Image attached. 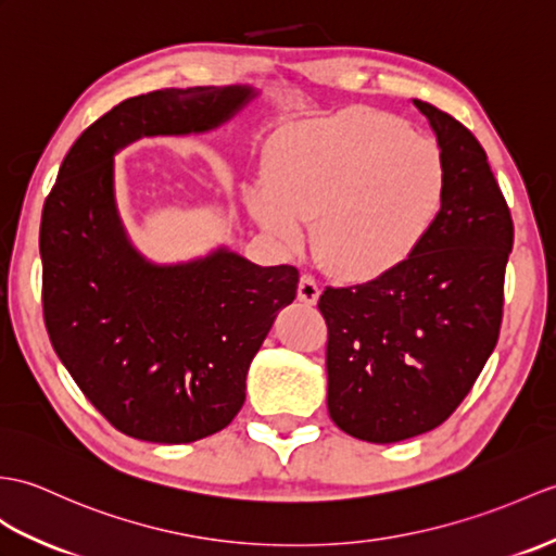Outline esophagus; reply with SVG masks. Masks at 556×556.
<instances>
[{"label":"esophagus","instance_id":"1","mask_svg":"<svg viewBox=\"0 0 556 556\" xmlns=\"http://www.w3.org/2000/svg\"><path fill=\"white\" fill-rule=\"evenodd\" d=\"M299 301L305 305H317L319 287L313 277H301L299 281Z\"/></svg>","mask_w":556,"mask_h":556}]
</instances>
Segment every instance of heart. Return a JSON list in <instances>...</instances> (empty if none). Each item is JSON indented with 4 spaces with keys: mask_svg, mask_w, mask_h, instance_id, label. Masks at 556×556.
<instances>
[{
    "mask_svg": "<svg viewBox=\"0 0 556 556\" xmlns=\"http://www.w3.org/2000/svg\"><path fill=\"white\" fill-rule=\"evenodd\" d=\"M445 191V156L431 137L389 113L343 109L281 127L247 203L283 249H299L313 223L319 263L341 281L371 283L419 253Z\"/></svg>",
    "mask_w": 556,
    "mask_h": 556,
    "instance_id": "heart-1",
    "label": "heart"
}]
</instances>
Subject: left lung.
Wrapping results in <instances>:
<instances>
[{
  "label": "left lung",
  "instance_id": "left-lung-1",
  "mask_svg": "<svg viewBox=\"0 0 556 556\" xmlns=\"http://www.w3.org/2000/svg\"><path fill=\"white\" fill-rule=\"evenodd\" d=\"M447 165L443 213L419 253L381 281L327 289V407L341 431L397 443L441 426L495 351L514 243L488 156L453 115L419 99Z\"/></svg>",
  "mask_w": 556,
  "mask_h": 556
}]
</instances>
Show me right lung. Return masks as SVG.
<instances>
[{"mask_svg": "<svg viewBox=\"0 0 556 556\" xmlns=\"http://www.w3.org/2000/svg\"><path fill=\"white\" fill-rule=\"evenodd\" d=\"M249 85L156 89L121 101L77 137L45 201V325L59 359L103 417L149 443L223 431L299 269L261 267L219 247L159 265L127 237L115 153L141 137L203 135L253 101Z\"/></svg>", "mask_w": 556, "mask_h": 556, "instance_id": "obj_1", "label": "right lung"}]
</instances>
